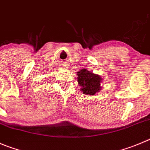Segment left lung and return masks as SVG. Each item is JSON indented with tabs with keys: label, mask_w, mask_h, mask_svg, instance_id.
I'll return each mask as SVG.
<instances>
[{
	"label": "left lung",
	"mask_w": 150,
	"mask_h": 150,
	"mask_svg": "<svg viewBox=\"0 0 150 150\" xmlns=\"http://www.w3.org/2000/svg\"><path fill=\"white\" fill-rule=\"evenodd\" d=\"M78 83L81 86V91L85 95L94 96L100 90L102 78L92 72L82 69L77 73Z\"/></svg>",
	"instance_id": "obj_1"
}]
</instances>
